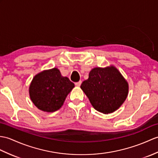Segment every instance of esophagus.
Instances as JSON below:
<instances>
[{
	"mask_svg": "<svg viewBox=\"0 0 158 158\" xmlns=\"http://www.w3.org/2000/svg\"><path fill=\"white\" fill-rule=\"evenodd\" d=\"M81 81H79L75 83V85L77 87H79L81 85Z\"/></svg>",
	"mask_w": 158,
	"mask_h": 158,
	"instance_id": "1",
	"label": "esophagus"
}]
</instances>
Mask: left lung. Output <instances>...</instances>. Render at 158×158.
<instances>
[{
	"label": "left lung",
	"mask_w": 158,
	"mask_h": 158,
	"mask_svg": "<svg viewBox=\"0 0 158 158\" xmlns=\"http://www.w3.org/2000/svg\"><path fill=\"white\" fill-rule=\"evenodd\" d=\"M81 89L97 111L105 114L117 110L126 100L129 83L114 66L96 67Z\"/></svg>",
	"instance_id": "8db88e82"
}]
</instances>
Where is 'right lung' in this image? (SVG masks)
I'll use <instances>...</instances> for the list:
<instances>
[{"label": "right lung", "mask_w": 158, "mask_h": 158, "mask_svg": "<svg viewBox=\"0 0 158 158\" xmlns=\"http://www.w3.org/2000/svg\"><path fill=\"white\" fill-rule=\"evenodd\" d=\"M75 84L63 77L57 68L42 71L33 78L29 87V97L39 110L46 112L58 110L63 105Z\"/></svg>", "instance_id": "right-lung-1"}]
</instances>
